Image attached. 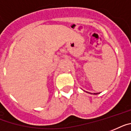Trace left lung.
<instances>
[{"label":"left lung","instance_id":"1","mask_svg":"<svg viewBox=\"0 0 131 131\" xmlns=\"http://www.w3.org/2000/svg\"><path fill=\"white\" fill-rule=\"evenodd\" d=\"M86 93H90V94H93V93H89V92H86ZM98 93H94V94H97Z\"/></svg>","mask_w":131,"mask_h":131}]
</instances>
